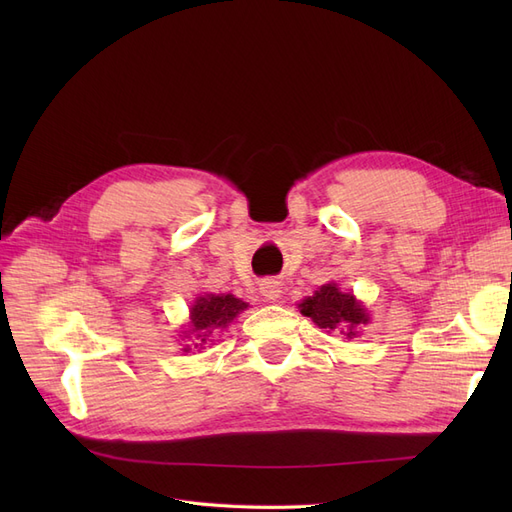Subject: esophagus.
Listing matches in <instances>:
<instances>
[{
	"mask_svg": "<svg viewBox=\"0 0 512 512\" xmlns=\"http://www.w3.org/2000/svg\"><path fill=\"white\" fill-rule=\"evenodd\" d=\"M258 290H260V297L265 301H277V299H280V294H282L280 282H275V280H265L260 284Z\"/></svg>",
	"mask_w": 512,
	"mask_h": 512,
	"instance_id": "esophagus-1",
	"label": "esophagus"
}]
</instances>
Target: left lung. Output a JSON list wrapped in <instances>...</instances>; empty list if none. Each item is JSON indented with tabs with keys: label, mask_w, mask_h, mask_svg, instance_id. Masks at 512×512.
<instances>
[{
	"label": "left lung",
	"mask_w": 512,
	"mask_h": 512,
	"mask_svg": "<svg viewBox=\"0 0 512 512\" xmlns=\"http://www.w3.org/2000/svg\"><path fill=\"white\" fill-rule=\"evenodd\" d=\"M301 314L312 318L324 331H339L346 337L356 335V327L367 322L365 309L354 301L350 292H342L335 284H324L314 292V297L305 299Z\"/></svg>",
	"instance_id": "obj_1"
}]
</instances>
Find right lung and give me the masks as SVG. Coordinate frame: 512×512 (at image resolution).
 Segmentation results:
<instances>
[{
	"label": "right lung",
	"instance_id": "right-lung-1",
	"mask_svg": "<svg viewBox=\"0 0 512 512\" xmlns=\"http://www.w3.org/2000/svg\"><path fill=\"white\" fill-rule=\"evenodd\" d=\"M245 307L247 303L232 297V294H205V297H198L190 309L192 322L190 331H185V335H192L200 344H205L213 331L226 329Z\"/></svg>",
	"mask_w": 512,
	"mask_h": 512
}]
</instances>
